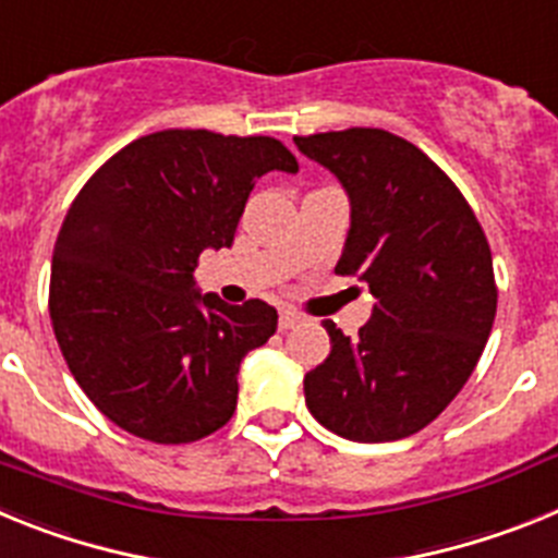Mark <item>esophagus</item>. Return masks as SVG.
<instances>
[{"instance_id": "34e87169", "label": "esophagus", "mask_w": 558, "mask_h": 558, "mask_svg": "<svg viewBox=\"0 0 558 558\" xmlns=\"http://www.w3.org/2000/svg\"><path fill=\"white\" fill-rule=\"evenodd\" d=\"M302 322H304V315L295 313V310H282V313H279V329H282V332L299 327Z\"/></svg>"}]
</instances>
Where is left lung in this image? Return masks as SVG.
<instances>
[{
	"instance_id": "8db88e82",
	"label": "left lung",
	"mask_w": 558,
	"mask_h": 558,
	"mask_svg": "<svg viewBox=\"0 0 558 558\" xmlns=\"http://www.w3.org/2000/svg\"><path fill=\"white\" fill-rule=\"evenodd\" d=\"M293 142L349 192L335 274L360 276L377 299L357 338L324 322L332 349L304 377L310 413L363 445L413 436L458 397L489 340V240L450 175L402 136L347 128Z\"/></svg>"
}]
</instances>
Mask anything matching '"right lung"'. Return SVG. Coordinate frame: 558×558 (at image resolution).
<instances>
[{
  "label": "right lung",
  "mask_w": 558,
  "mask_h": 558,
  "mask_svg": "<svg viewBox=\"0 0 558 558\" xmlns=\"http://www.w3.org/2000/svg\"><path fill=\"white\" fill-rule=\"evenodd\" d=\"M295 172L274 136L170 128L133 140L83 184L58 231L49 318L77 386L117 427L190 445L236 408V372L279 315L195 290L206 248H229L256 179Z\"/></svg>",
  "instance_id": "obj_1"
}]
</instances>
